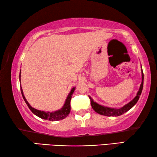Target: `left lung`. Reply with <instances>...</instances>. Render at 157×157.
<instances>
[{"label":"left lung","mask_w":157,"mask_h":157,"mask_svg":"<svg viewBox=\"0 0 157 157\" xmlns=\"http://www.w3.org/2000/svg\"><path fill=\"white\" fill-rule=\"evenodd\" d=\"M141 75H142V82L141 84L140 85L139 90L138 91L136 95L134 98V99H132L130 102H129L127 104L124 105L123 107H120V108H113V107H106V106L101 105L98 104L96 102L93 100L91 97H90V99H91V105L95 112L100 114V115L106 116H119L126 113L127 111H129L130 109H132L134 106L136 104V102L139 100L140 95L141 94L142 90H143V79H144V76H143V73L142 70V66H141Z\"/></svg>","instance_id":"left-lung-1"}]
</instances>
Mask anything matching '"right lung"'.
<instances>
[{
    "mask_svg": "<svg viewBox=\"0 0 157 157\" xmlns=\"http://www.w3.org/2000/svg\"><path fill=\"white\" fill-rule=\"evenodd\" d=\"M19 81L21 82V71L19 74ZM75 87H73V88L71 89L70 93L68 94V96L65 100L64 105H63V107L61 108L60 109L55 111H45L36 109H34L32 107V106L28 103L27 100H26V98H25L24 94H23V89L21 87V94H22V96L23 98V99H24L25 103L27 104L28 107L31 110L32 112H33L34 115L39 117V118L44 119V120L50 121H57L62 120V119L65 118L68 115L71 111L70 102H71V98H72L73 93L75 91Z\"/></svg>",
    "mask_w": 157,
    "mask_h": 157,
    "instance_id": "right-lung-1",
    "label": "right lung"
}]
</instances>
